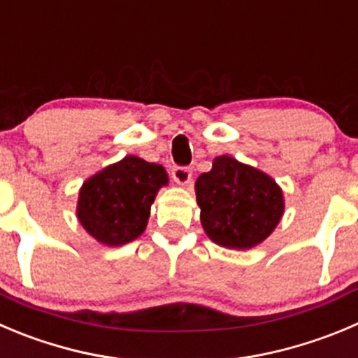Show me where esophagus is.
Instances as JSON below:
<instances>
[{
    "label": "esophagus",
    "instance_id": "esophagus-1",
    "mask_svg": "<svg viewBox=\"0 0 358 358\" xmlns=\"http://www.w3.org/2000/svg\"><path fill=\"white\" fill-rule=\"evenodd\" d=\"M172 179L181 186L189 185V181H192V169H188V166H173Z\"/></svg>",
    "mask_w": 358,
    "mask_h": 358
}]
</instances>
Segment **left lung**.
Here are the masks:
<instances>
[{"instance_id":"left-lung-1","label":"left lung","mask_w":358,"mask_h":358,"mask_svg":"<svg viewBox=\"0 0 358 358\" xmlns=\"http://www.w3.org/2000/svg\"><path fill=\"white\" fill-rule=\"evenodd\" d=\"M200 223L213 243L228 250H251L264 243L285 213L283 189L262 170L228 155L195 182Z\"/></svg>"}]
</instances>
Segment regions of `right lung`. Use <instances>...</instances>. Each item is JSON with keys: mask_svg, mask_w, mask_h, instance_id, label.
Returning <instances> with one entry per match:
<instances>
[{"mask_svg": "<svg viewBox=\"0 0 358 358\" xmlns=\"http://www.w3.org/2000/svg\"><path fill=\"white\" fill-rule=\"evenodd\" d=\"M169 185L162 165L124 156L87 177L79 189L77 217L105 246H122L144 234L159 188Z\"/></svg>", "mask_w": 358, "mask_h": 358, "instance_id": "1", "label": "right lung"}]
</instances>
